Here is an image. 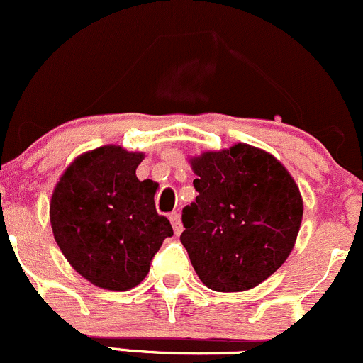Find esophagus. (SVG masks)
Here are the masks:
<instances>
[{"instance_id":"obj_1","label":"esophagus","mask_w":363,"mask_h":363,"mask_svg":"<svg viewBox=\"0 0 363 363\" xmlns=\"http://www.w3.org/2000/svg\"><path fill=\"white\" fill-rule=\"evenodd\" d=\"M169 220H171V225H173L174 233H177V235H180L182 230H183V227H182V220H180V214H178V213H171V214H169Z\"/></svg>"}]
</instances>
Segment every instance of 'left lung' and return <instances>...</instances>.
<instances>
[{
  "mask_svg": "<svg viewBox=\"0 0 363 363\" xmlns=\"http://www.w3.org/2000/svg\"><path fill=\"white\" fill-rule=\"evenodd\" d=\"M196 202L182 213L185 245L204 286L218 292L256 287L294 247L303 199L289 171L247 143L190 159Z\"/></svg>",
  "mask_w": 363,
  "mask_h": 363,
  "instance_id": "8db88e82",
  "label": "left lung"
}]
</instances>
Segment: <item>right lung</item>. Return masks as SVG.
Returning <instances> with one entry per match:
<instances>
[{
    "mask_svg": "<svg viewBox=\"0 0 363 363\" xmlns=\"http://www.w3.org/2000/svg\"><path fill=\"white\" fill-rule=\"evenodd\" d=\"M142 152L104 145L74 159L50 202L53 237L79 275L108 291L138 286L166 237L169 220L155 211L157 183L140 182Z\"/></svg>",
    "mask_w": 363,
    "mask_h": 363,
    "instance_id": "obj_1",
    "label": "right lung"
}]
</instances>
